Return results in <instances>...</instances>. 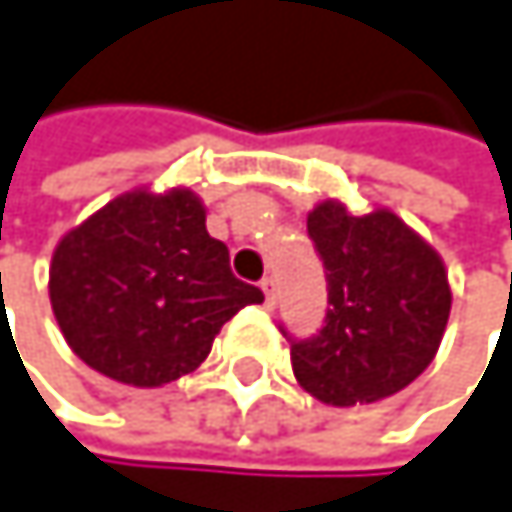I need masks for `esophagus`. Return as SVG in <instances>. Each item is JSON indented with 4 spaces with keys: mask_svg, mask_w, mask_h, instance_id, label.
<instances>
[{
    "mask_svg": "<svg viewBox=\"0 0 512 512\" xmlns=\"http://www.w3.org/2000/svg\"><path fill=\"white\" fill-rule=\"evenodd\" d=\"M261 291H264L267 309H273V306H276V300H279V288H276V279H273V276H267V279L261 282Z\"/></svg>",
    "mask_w": 512,
    "mask_h": 512,
    "instance_id": "obj_1",
    "label": "esophagus"
}]
</instances>
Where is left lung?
I'll use <instances>...</instances> for the list:
<instances>
[{
    "label": "left lung",
    "instance_id": "1",
    "mask_svg": "<svg viewBox=\"0 0 512 512\" xmlns=\"http://www.w3.org/2000/svg\"><path fill=\"white\" fill-rule=\"evenodd\" d=\"M306 230L327 270L331 309L318 337L291 343L297 382L327 407L397 394L425 373L446 334L443 258L385 206L355 215L343 200H321Z\"/></svg>",
    "mask_w": 512,
    "mask_h": 512
}]
</instances>
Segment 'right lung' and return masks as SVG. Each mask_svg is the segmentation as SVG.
<instances>
[{
    "mask_svg": "<svg viewBox=\"0 0 512 512\" xmlns=\"http://www.w3.org/2000/svg\"><path fill=\"white\" fill-rule=\"evenodd\" d=\"M48 297L69 349L96 373L160 388L194 373L224 321L264 303L230 273L191 188H133L108 200L54 248Z\"/></svg>",
    "mask_w": 512,
    "mask_h": 512,
    "instance_id": "1",
    "label": "right lung"
}]
</instances>
